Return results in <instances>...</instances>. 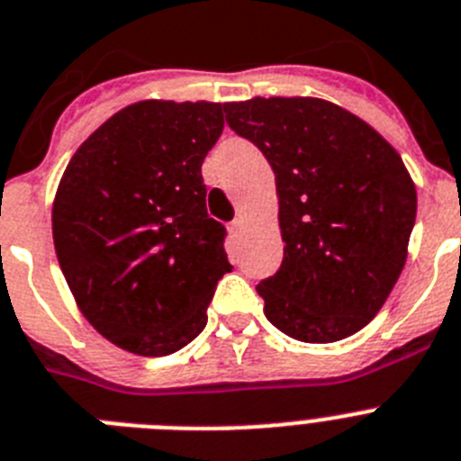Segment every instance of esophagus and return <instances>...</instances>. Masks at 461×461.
<instances>
[{
	"label": "esophagus",
	"instance_id": "obj_1",
	"mask_svg": "<svg viewBox=\"0 0 461 461\" xmlns=\"http://www.w3.org/2000/svg\"><path fill=\"white\" fill-rule=\"evenodd\" d=\"M228 230H230L233 235H240L242 230H245V221H242V219H235V221L228 226Z\"/></svg>",
	"mask_w": 461,
	"mask_h": 461
}]
</instances>
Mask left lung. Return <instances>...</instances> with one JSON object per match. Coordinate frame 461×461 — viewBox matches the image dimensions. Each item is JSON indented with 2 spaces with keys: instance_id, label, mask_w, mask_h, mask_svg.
<instances>
[{
  "instance_id": "8db88e82",
  "label": "left lung",
  "mask_w": 461,
  "mask_h": 461,
  "mask_svg": "<svg viewBox=\"0 0 461 461\" xmlns=\"http://www.w3.org/2000/svg\"><path fill=\"white\" fill-rule=\"evenodd\" d=\"M228 125L275 172L285 258L257 286L273 326L336 343L380 312L408 258L418 193L377 130L320 97L228 102Z\"/></svg>"
}]
</instances>
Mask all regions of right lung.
<instances>
[{"label": "right lung", "mask_w": 461, "mask_h": 461, "mask_svg": "<svg viewBox=\"0 0 461 461\" xmlns=\"http://www.w3.org/2000/svg\"><path fill=\"white\" fill-rule=\"evenodd\" d=\"M221 130L219 102L141 100L62 172L50 216L62 275L90 326L125 352L165 357L191 343L233 268L200 175Z\"/></svg>", "instance_id": "obj_1"}]
</instances>
